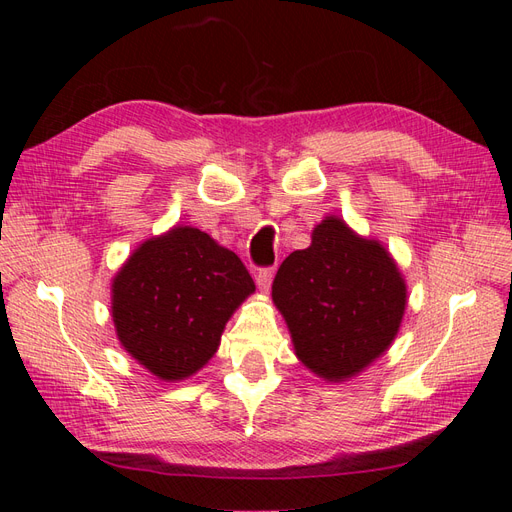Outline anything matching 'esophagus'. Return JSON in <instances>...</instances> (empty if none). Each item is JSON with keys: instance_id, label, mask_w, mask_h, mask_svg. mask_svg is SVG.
<instances>
[{"instance_id": "obj_1", "label": "esophagus", "mask_w": 512, "mask_h": 512, "mask_svg": "<svg viewBox=\"0 0 512 512\" xmlns=\"http://www.w3.org/2000/svg\"><path fill=\"white\" fill-rule=\"evenodd\" d=\"M271 280H273V267H260L256 271V284L262 292H269Z\"/></svg>"}]
</instances>
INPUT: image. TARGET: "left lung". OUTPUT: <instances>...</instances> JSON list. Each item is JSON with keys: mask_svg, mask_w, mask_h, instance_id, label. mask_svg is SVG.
<instances>
[{"mask_svg": "<svg viewBox=\"0 0 512 512\" xmlns=\"http://www.w3.org/2000/svg\"><path fill=\"white\" fill-rule=\"evenodd\" d=\"M273 303L303 365L339 382L391 346L406 309V284L380 243L327 218L314 228L312 245L277 269Z\"/></svg>", "mask_w": 512, "mask_h": 512, "instance_id": "left-lung-1", "label": "left lung"}]
</instances>
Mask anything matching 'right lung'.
<instances>
[{
	"mask_svg": "<svg viewBox=\"0 0 512 512\" xmlns=\"http://www.w3.org/2000/svg\"><path fill=\"white\" fill-rule=\"evenodd\" d=\"M241 258L207 232L177 226L145 241L113 282L119 342L162 380H183L220 346L224 324L254 292Z\"/></svg>",
	"mask_w": 512,
	"mask_h": 512,
	"instance_id": "right-lung-1",
	"label": "right lung"
}]
</instances>
